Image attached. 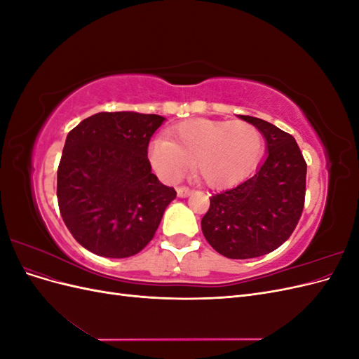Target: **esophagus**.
Instances as JSON below:
<instances>
[{
    "instance_id": "34e87169",
    "label": "esophagus",
    "mask_w": 359,
    "mask_h": 359,
    "mask_svg": "<svg viewBox=\"0 0 359 359\" xmlns=\"http://www.w3.org/2000/svg\"><path fill=\"white\" fill-rule=\"evenodd\" d=\"M177 193H178L180 198H187V196H190L191 189H189V187H186V186H181V187L177 189Z\"/></svg>"
}]
</instances>
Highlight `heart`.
<instances>
[{"label":"heart","mask_w":359,"mask_h":359,"mask_svg":"<svg viewBox=\"0 0 359 359\" xmlns=\"http://www.w3.org/2000/svg\"><path fill=\"white\" fill-rule=\"evenodd\" d=\"M262 151L264 136L253 124L196 118L173 127L170 139L156 137L148 156L163 180H180L194 163L199 178L220 189L247 177Z\"/></svg>","instance_id":"1"}]
</instances>
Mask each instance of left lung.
Returning a JSON list of instances; mask_svg holds the SVG:
<instances>
[{
    "instance_id": "8db88e82",
    "label": "left lung",
    "mask_w": 359,
    "mask_h": 359,
    "mask_svg": "<svg viewBox=\"0 0 359 359\" xmlns=\"http://www.w3.org/2000/svg\"><path fill=\"white\" fill-rule=\"evenodd\" d=\"M240 118L264 135L266 158L253 177L212 194L201 226L215 252L252 259L274 252L295 231L306 201L307 163L292 135L265 119Z\"/></svg>"
}]
</instances>
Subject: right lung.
Listing matches in <instances>:
<instances>
[{
	"label": "right lung",
	"mask_w": 359,
	"mask_h": 359,
	"mask_svg": "<svg viewBox=\"0 0 359 359\" xmlns=\"http://www.w3.org/2000/svg\"><path fill=\"white\" fill-rule=\"evenodd\" d=\"M165 118L100 112L67 135L57 198L67 229L91 253L123 259L153 240L173 187L151 172L149 139Z\"/></svg>",
	"instance_id": "1"
}]
</instances>
